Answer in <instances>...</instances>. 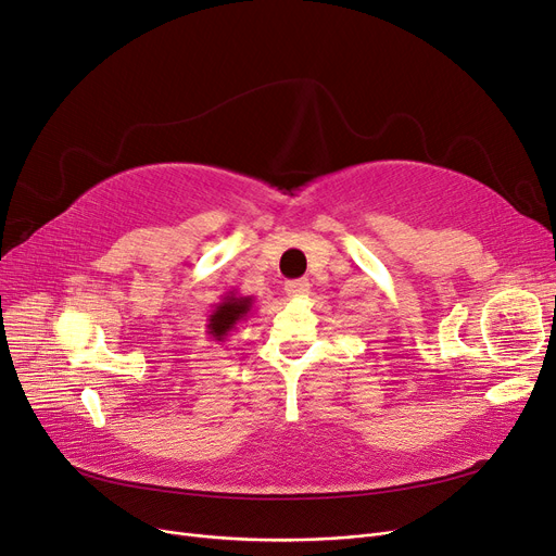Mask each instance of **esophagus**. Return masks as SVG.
<instances>
[{
    "label": "esophagus",
    "mask_w": 556,
    "mask_h": 556,
    "mask_svg": "<svg viewBox=\"0 0 556 556\" xmlns=\"http://www.w3.org/2000/svg\"><path fill=\"white\" fill-rule=\"evenodd\" d=\"M308 280H304V278H299V280H288L285 282V292L288 294H292V296H301V294H306L308 292Z\"/></svg>",
    "instance_id": "esophagus-1"
}]
</instances>
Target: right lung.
Here are the masks:
<instances>
[{
  "mask_svg": "<svg viewBox=\"0 0 556 556\" xmlns=\"http://www.w3.org/2000/svg\"><path fill=\"white\" fill-rule=\"evenodd\" d=\"M255 306V296H241L239 292H227L220 304H215L206 319V333L213 341L225 343L227 336L237 329Z\"/></svg>",
  "mask_w": 556,
  "mask_h": 556,
  "instance_id": "right-lung-1",
  "label": "right lung"
}]
</instances>
